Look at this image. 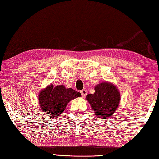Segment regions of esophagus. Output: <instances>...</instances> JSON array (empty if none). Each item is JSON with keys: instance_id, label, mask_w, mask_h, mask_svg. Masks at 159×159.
<instances>
[{"instance_id": "obj_1", "label": "esophagus", "mask_w": 159, "mask_h": 159, "mask_svg": "<svg viewBox=\"0 0 159 159\" xmlns=\"http://www.w3.org/2000/svg\"><path fill=\"white\" fill-rule=\"evenodd\" d=\"M80 93H81L82 96L83 97H85L87 96V90L86 89H84L81 91V92H80Z\"/></svg>"}]
</instances>
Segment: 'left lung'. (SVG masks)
Listing matches in <instances>:
<instances>
[{"instance_id": "obj_1", "label": "left lung", "mask_w": 159, "mask_h": 159, "mask_svg": "<svg viewBox=\"0 0 159 159\" xmlns=\"http://www.w3.org/2000/svg\"><path fill=\"white\" fill-rule=\"evenodd\" d=\"M86 99L95 111V115L102 119H107L119 106L120 93L113 84L103 82L97 85L94 93L88 94Z\"/></svg>"}]
</instances>
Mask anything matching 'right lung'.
I'll list each match as a JSON object with an SVG mask.
<instances>
[{"label":"right lung","instance_id":"add662e5","mask_svg":"<svg viewBox=\"0 0 159 159\" xmlns=\"http://www.w3.org/2000/svg\"><path fill=\"white\" fill-rule=\"evenodd\" d=\"M81 96V93L63 85L54 87L49 85L39 93V103L43 113L50 117H55L62 113L70 100Z\"/></svg>","mask_w":159,"mask_h":159}]
</instances>
